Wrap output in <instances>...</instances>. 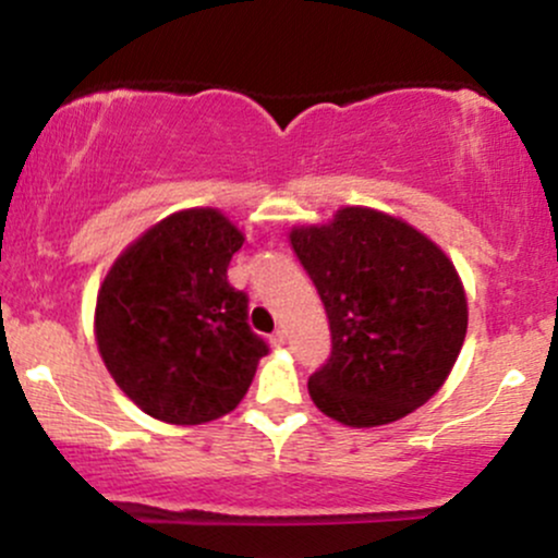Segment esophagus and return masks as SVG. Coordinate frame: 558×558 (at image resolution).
I'll return each instance as SVG.
<instances>
[{
    "label": "esophagus",
    "mask_w": 558,
    "mask_h": 558,
    "mask_svg": "<svg viewBox=\"0 0 558 558\" xmlns=\"http://www.w3.org/2000/svg\"><path fill=\"white\" fill-rule=\"evenodd\" d=\"M270 343L275 345V349H280V345L286 343V332L283 330H275L272 336H270Z\"/></svg>",
    "instance_id": "obj_1"
}]
</instances>
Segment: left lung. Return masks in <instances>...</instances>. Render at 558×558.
Listing matches in <instances>:
<instances>
[{"label":"left lung","instance_id":"obj_1","mask_svg":"<svg viewBox=\"0 0 558 558\" xmlns=\"http://www.w3.org/2000/svg\"><path fill=\"white\" fill-rule=\"evenodd\" d=\"M291 246L330 323V356L310 377L319 412L375 427L435 396L466 336V299L451 259L420 230L367 207L338 209L328 226L293 228Z\"/></svg>","mask_w":558,"mask_h":558}]
</instances>
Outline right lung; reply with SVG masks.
Listing matches in <instances>:
<instances>
[{
	"label": "right lung",
	"mask_w": 558,
	"mask_h": 558,
	"mask_svg": "<svg viewBox=\"0 0 558 558\" xmlns=\"http://www.w3.org/2000/svg\"><path fill=\"white\" fill-rule=\"evenodd\" d=\"M241 230L217 209H185L120 254L96 296V343L123 393L170 425L239 407L267 343L248 296L228 283Z\"/></svg>",
	"instance_id": "1"
}]
</instances>
